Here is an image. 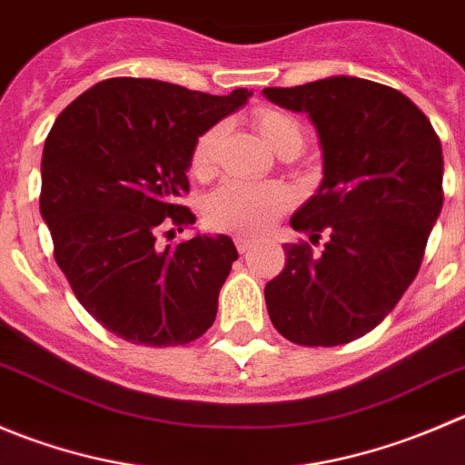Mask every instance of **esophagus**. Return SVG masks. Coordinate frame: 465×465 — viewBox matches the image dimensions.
Wrapping results in <instances>:
<instances>
[{
    "mask_svg": "<svg viewBox=\"0 0 465 465\" xmlns=\"http://www.w3.org/2000/svg\"><path fill=\"white\" fill-rule=\"evenodd\" d=\"M233 242H236V247H238V252H241V254H245L247 250H250L252 245H254V238H250V236H245V233H238L236 238H233Z\"/></svg>",
    "mask_w": 465,
    "mask_h": 465,
    "instance_id": "obj_1",
    "label": "esophagus"
}]
</instances>
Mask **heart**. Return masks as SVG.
I'll use <instances>...</instances> for the list:
<instances>
[{
    "mask_svg": "<svg viewBox=\"0 0 465 465\" xmlns=\"http://www.w3.org/2000/svg\"><path fill=\"white\" fill-rule=\"evenodd\" d=\"M254 124L261 138L272 152L295 150L300 152L304 143L300 123L288 113L277 108H261L254 115ZM224 127L213 124L206 129L193 145L191 170L197 177H209L213 173L215 154L223 143ZM292 202V193L283 183H241L227 182L209 197L206 202V220L220 232L259 233L274 223L282 211H286Z\"/></svg>",
    "mask_w": 465,
    "mask_h": 465,
    "instance_id": "heart-1",
    "label": "heart"
}]
</instances>
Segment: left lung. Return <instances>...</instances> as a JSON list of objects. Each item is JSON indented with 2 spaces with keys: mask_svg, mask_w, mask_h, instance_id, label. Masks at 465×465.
Returning <instances> with one entry per match:
<instances>
[{
  "mask_svg": "<svg viewBox=\"0 0 465 465\" xmlns=\"http://www.w3.org/2000/svg\"><path fill=\"white\" fill-rule=\"evenodd\" d=\"M306 113L322 147V183L292 213L309 242H286V265L265 283L274 329L333 347L372 331L420 270L443 209V150L425 113L400 90L359 76L265 88Z\"/></svg>",
  "mask_w": 465,
  "mask_h": 465,
  "instance_id": "obj_1",
  "label": "left lung"
}]
</instances>
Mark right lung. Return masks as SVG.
Here are the masks:
<instances>
[{
    "label": "right lung",
    "instance_id": "1",
    "mask_svg": "<svg viewBox=\"0 0 465 465\" xmlns=\"http://www.w3.org/2000/svg\"><path fill=\"white\" fill-rule=\"evenodd\" d=\"M252 90L206 94L136 76L99 81L61 113L45 141L40 215L54 259L102 327L136 345H186L213 324L238 259L229 236L197 233L182 204L193 145Z\"/></svg>",
    "mask_w": 465,
    "mask_h": 465
}]
</instances>
